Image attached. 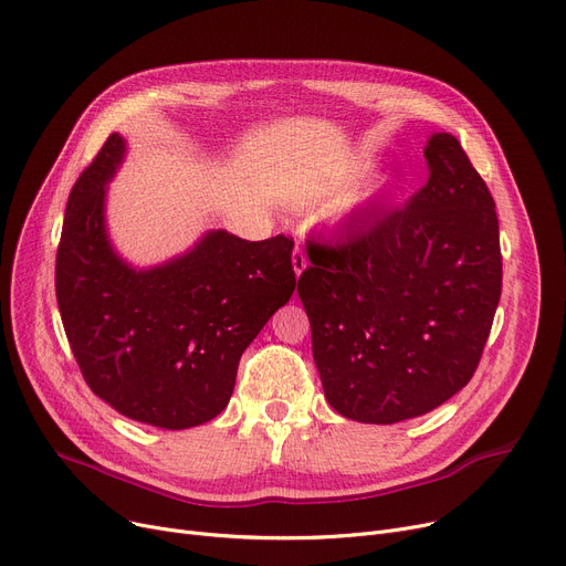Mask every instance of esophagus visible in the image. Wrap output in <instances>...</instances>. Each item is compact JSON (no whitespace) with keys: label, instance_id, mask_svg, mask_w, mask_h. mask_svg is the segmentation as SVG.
Returning a JSON list of instances; mask_svg holds the SVG:
<instances>
[{"label":"esophagus","instance_id":"obj_1","mask_svg":"<svg viewBox=\"0 0 566 566\" xmlns=\"http://www.w3.org/2000/svg\"><path fill=\"white\" fill-rule=\"evenodd\" d=\"M291 261H293V271H295V275H303V271L307 268V256H305V252H303V248L301 245H295L293 248V254H291Z\"/></svg>","mask_w":566,"mask_h":566}]
</instances>
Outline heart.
<instances>
[{
	"instance_id": "b5f03b06",
	"label": "heart",
	"mask_w": 566,
	"mask_h": 566,
	"mask_svg": "<svg viewBox=\"0 0 566 566\" xmlns=\"http://www.w3.org/2000/svg\"><path fill=\"white\" fill-rule=\"evenodd\" d=\"M376 169V158L371 154H355L346 158L344 163L335 165L328 174L321 176L318 181L307 186L301 195V203H312V201H331L337 197H344L348 190H353L358 184H363L365 178ZM374 192H363L360 197H355L353 203H363L371 197Z\"/></svg>"
}]
</instances>
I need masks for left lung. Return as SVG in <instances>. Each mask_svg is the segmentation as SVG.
Instances as JSON below:
<instances>
[{
    "mask_svg": "<svg viewBox=\"0 0 566 566\" xmlns=\"http://www.w3.org/2000/svg\"><path fill=\"white\" fill-rule=\"evenodd\" d=\"M429 181L339 243H310L298 295L328 403L395 424L465 388L502 291L495 201L450 133L427 142Z\"/></svg>",
    "mask_w": 566,
    "mask_h": 566,
    "instance_id": "obj_1",
    "label": "left lung"
}]
</instances>
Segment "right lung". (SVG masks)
<instances>
[{
  "label": "right lung",
  "instance_id": "right-lung-1",
  "mask_svg": "<svg viewBox=\"0 0 566 566\" xmlns=\"http://www.w3.org/2000/svg\"><path fill=\"white\" fill-rule=\"evenodd\" d=\"M126 156L112 133L71 190L56 250V303L88 388L116 412L160 429L220 415L238 363L295 289L293 241L203 233L186 254L135 268L105 224L107 184Z\"/></svg>",
  "mask_w": 566,
  "mask_h": 566
}]
</instances>
